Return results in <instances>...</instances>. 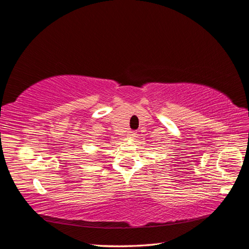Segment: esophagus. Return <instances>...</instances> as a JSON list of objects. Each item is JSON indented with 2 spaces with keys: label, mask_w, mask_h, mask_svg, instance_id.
<instances>
[{
  "label": "esophagus",
  "mask_w": 249,
  "mask_h": 249,
  "mask_svg": "<svg viewBox=\"0 0 249 249\" xmlns=\"http://www.w3.org/2000/svg\"><path fill=\"white\" fill-rule=\"evenodd\" d=\"M127 135H129V136H134V135H136V132L133 130H130V131H127Z\"/></svg>",
  "instance_id": "34e87169"
}]
</instances>
